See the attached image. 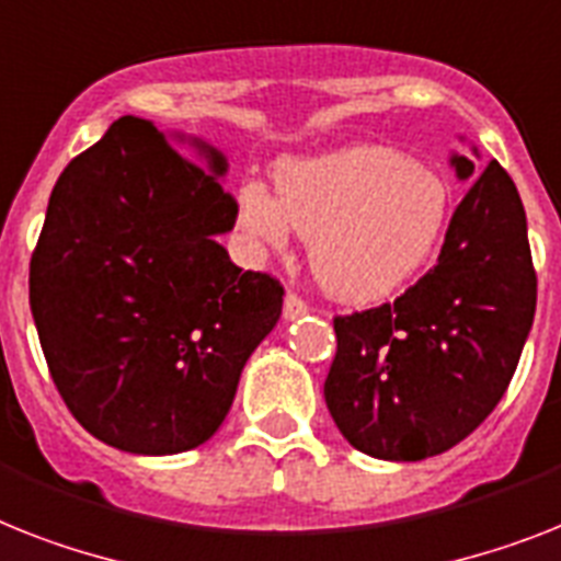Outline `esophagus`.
Segmentation results:
<instances>
[{
    "mask_svg": "<svg viewBox=\"0 0 561 561\" xmlns=\"http://www.w3.org/2000/svg\"><path fill=\"white\" fill-rule=\"evenodd\" d=\"M309 307H307V300L300 298L298 291H286V298H284V318L286 321H295V318H300V314H307Z\"/></svg>",
    "mask_w": 561,
    "mask_h": 561,
    "instance_id": "34e87169",
    "label": "esophagus"
}]
</instances>
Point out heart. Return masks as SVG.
<instances>
[{
	"label": "heart",
	"mask_w": 561,
	"mask_h": 561,
	"mask_svg": "<svg viewBox=\"0 0 561 561\" xmlns=\"http://www.w3.org/2000/svg\"><path fill=\"white\" fill-rule=\"evenodd\" d=\"M277 197L249 180L238 224L254 243L286 247L289 226L312 240L318 284L344 300H375L433 257L450 217V186L383 146H353L277 169Z\"/></svg>",
	"instance_id": "obj_1"
}]
</instances>
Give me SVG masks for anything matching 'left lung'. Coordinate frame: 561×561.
<instances>
[{
  "label": "left lung",
  "mask_w": 561,
  "mask_h": 561,
  "mask_svg": "<svg viewBox=\"0 0 561 561\" xmlns=\"http://www.w3.org/2000/svg\"><path fill=\"white\" fill-rule=\"evenodd\" d=\"M461 180L473 160L453 157ZM536 312L527 217L490 160L453 211L438 263L392 304L337 314L323 398L355 450L421 461L465 442L502 401Z\"/></svg>",
  "instance_id": "left-lung-1"
}]
</instances>
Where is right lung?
<instances>
[{"label":"right lung","instance_id":"obj_1","mask_svg":"<svg viewBox=\"0 0 561 561\" xmlns=\"http://www.w3.org/2000/svg\"><path fill=\"white\" fill-rule=\"evenodd\" d=\"M192 142L206 171L148 119L111 123L59 174L31 254V312L65 407L140 456L215 436L284 307L280 280L217 243L238 201L217 180L226 157Z\"/></svg>","mask_w":561,"mask_h":561}]
</instances>
